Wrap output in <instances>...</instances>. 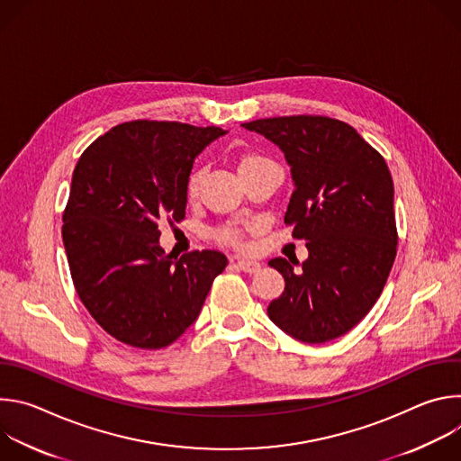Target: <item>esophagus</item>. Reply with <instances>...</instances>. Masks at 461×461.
<instances>
[{
    "mask_svg": "<svg viewBox=\"0 0 461 461\" xmlns=\"http://www.w3.org/2000/svg\"><path fill=\"white\" fill-rule=\"evenodd\" d=\"M235 267L246 274H257L260 270V262L253 260V258H239L235 262Z\"/></svg>",
    "mask_w": 461,
    "mask_h": 461,
    "instance_id": "obj_1",
    "label": "esophagus"
}]
</instances>
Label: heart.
<instances>
[{"label": "heart", "mask_w": 461, "mask_h": 461, "mask_svg": "<svg viewBox=\"0 0 461 461\" xmlns=\"http://www.w3.org/2000/svg\"><path fill=\"white\" fill-rule=\"evenodd\" d=\"M262 164H270L268 158L265 157H258V155H248L240 160L239 164V171L240 169H248V167H255V166H262ZM206 169L204 167H196L193 169V173L189 175V180H187V193L189 194H194L196 191H199V185H201V180L204 176ZM221 237L228 242H239L240 240V230L235 228V226H228L221 231Z\"/></svg>", "instance_id": "1"}]
</instances>
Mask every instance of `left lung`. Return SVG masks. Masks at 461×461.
I'll list each match as a JSON object with an SVG mask.
<instances>
[{
	"label": "left lung",
	"mask_w": 461,
	"mask_h": 461,
	"mask_svg": "<svg viewBox=\"0 0 461 461\" xmlns=\"http://www.w3.org/2000/svg\"><path fill=\"white\" fill-rule=\"evenodd\" d=\"M242 127L285 153L294 180L285 222L308 248L301 270L283 257L268 262L286 283L268 317L303 343L341 338L372 310L396 258L388 166L352 125L328 116L265 118Z\"/></svg>",
	"instance_id": "8db88e82"
}]
</instances>
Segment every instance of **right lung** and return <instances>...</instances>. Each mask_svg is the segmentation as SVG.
Instances as JSON below:
<instances>
[{"label":"right lung","instance_id":"1","mask_svg":"<svg viewBox=\"0 0 461 461\" xmlns=\"http://www.w3.org/2000/svg\"><path fill=\"white\" fill-rule=\"evenodd\" d=\"M228 131L178 122H125L80 157L63 212L75 288L114 339L157 350L199 317L224 253L166 255L158 224L185 217L194 158Z\"/></svg>","mask_w":461,"mask_h":461}]
</instances>
